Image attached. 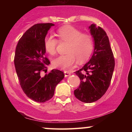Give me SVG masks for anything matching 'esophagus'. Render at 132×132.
<instances>
[{
    "label": "esophagus",
    "mask_w": 132,
    "mask_h": 132,
    "mask_svg": "<svg viewBox=\"0 0 132 132\" xmlns=\"http://www.w3.org/2000/svg\"><path fill=\"white\" fill-rule=\"evenodd\" d=\"M64 76L65 77H67V76H69L71 75L70 72H68V71H64Z\"/></svg>",
    "instance_id": "1"
}]
</instances>
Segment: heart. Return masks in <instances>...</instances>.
Wrapping results in <instances>:
<instances>
[{"mask_svg": "<svg viewBox=\"0 0 132 132\" xmlns=\"http://www.w3.org/2000/svg\"><path fill=\"white\" fill-rule=\"evenodd\" d=\"M56 35L60 42L68 43L66 52L53 61V66L60 69L70 68L77 61L79 63L88 60L94 48L92 37L87 33H82L79 30L71 26H64L59 28ZM57 40L53 36H47L44 40L45 50L50 55L56 52Z\"/></svg>", "mask_w": 132, "mask_h": 132, "instance_id": "heart-1", "label": "heart"}]
</instances>
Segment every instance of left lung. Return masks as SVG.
Wrapping results in <instances>:
<instances>
[{
    "label": "left lung",
    "mask_w": 132,
    "mask_h": 132,
    "mask_svg": "<svg viewBox=\"0 0 132 132\" xmlns=\"http://www.w3.org/2000/svg\"><path fill=\"white\" fill-rule=\"evenodd\" d=\"M94 41V51L91 58L75 74L81 82L74 94L81 102L91 103L105 94L109 87L115 60L107 33L101 27L92 24L89 27Z\"/></svg>",
    "instance_id": "obj_1"
}]
</instances>
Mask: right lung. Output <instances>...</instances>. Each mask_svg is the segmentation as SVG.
<instances>
[{"label": "right lung", "mask_w": 132, "mask_h": 132, "mask_svg": "<svg viewBox=\"0 0 132 132\" xmlns=\"http://www.w3.org/2000/svg\"><path fill=\"white\" fill-rule=\"evenodd\" d=\"M53 23H37L20 38L15 49L14 64L23 91L37 102L49 101L56 86L64 78L63 71L53 69L42 76L50 62L45 56L44 40Z\"/></svg>", "instance_id": "obj_1"}]
</instances>
